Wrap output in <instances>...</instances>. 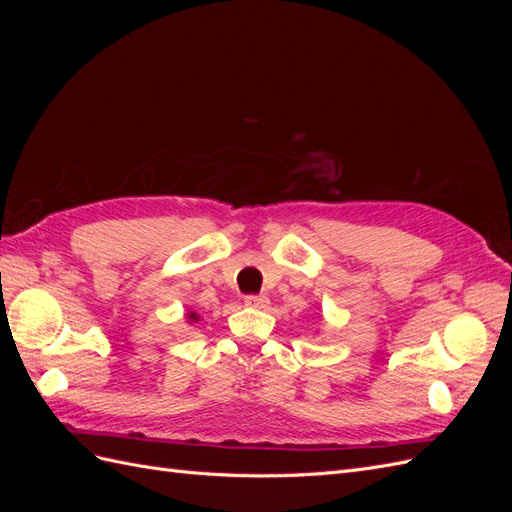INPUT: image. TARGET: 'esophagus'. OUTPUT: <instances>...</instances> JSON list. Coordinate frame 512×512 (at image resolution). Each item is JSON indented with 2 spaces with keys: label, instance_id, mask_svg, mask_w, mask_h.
<instances>
[{
  "label": "esophagus",
  "instance_id": "esophagus-1",
  "mask_svg": "<svg viewBox=\"0 0 512 512\" xmlns=\"http://www.w3.org/2000/svg\"><path fill=\"white\" fill-rule=\"evenodd\" d=\"M245 305L262 309V307L269 305V299L265 297V294H247V297H245Z\"/></svg>",
  "mask_w": 512,
  "mask_h": 512
}]
</instances>
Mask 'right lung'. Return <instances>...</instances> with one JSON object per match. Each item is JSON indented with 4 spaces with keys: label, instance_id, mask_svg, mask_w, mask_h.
<instances>
[{
    "label": "right lung",
    "instance_id": "right-lung-1",
    "mask_svg": "<svg viewBox=\"0 0 512 512\" xmlns=\"http://www.w3.org/2000/svg\"><path fill=\"white\" fill-rule=\"evenodd\" d=\"M188 320H190V322H196V320H198V314L190 312V314H188Z\"/></svg>",
    "mask_w": 512,
    "mask_h": 512
}]
</instances>
